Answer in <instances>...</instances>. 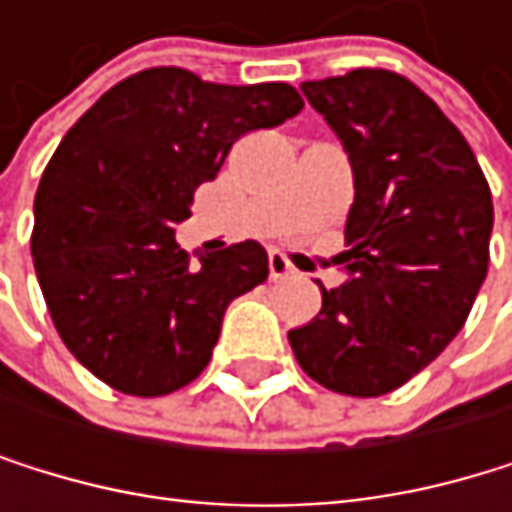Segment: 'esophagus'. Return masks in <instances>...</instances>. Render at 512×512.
Returning <instances> with one entry per match:
<instances>
[{
    "instance_id": "esophagus-1",
    "label": "esophagus",
    "mask_w": 512,
    "mask_h": 512,
    "mask_svg": "<svg viewBox=\"0 0 512 512\" xmlns=\"http://www.w3.org/2000/svg\"><path fill=\"white\" fill-rule=\"evenodd\" d=\"M267 264H270V279H285V276H291V273H294L291 261L285 258L282 251H270Z\"/></svg>"
}]
</instances>
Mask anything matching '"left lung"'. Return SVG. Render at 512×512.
<instances>
[{
	"label": "left lung",
	"mask_w": 512,
	"mask_h": 512,
	"mask_svg": "<svg viewBox=\"0 0 512 512\" xmlns=\"http://www.w3.org/2000/svg\"><path fill=\"white\" fill-rule=\"evenodd\" d=\"M301 91L344 141L356 199L334 258L347 279L319 282V316L288 341L325 390L384 396L464 328L488 273L491 190L464 134L411 79L359 67Z\"/></svg>",
	"instance_id": "8db88e82"
}]
</instances>
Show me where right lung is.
<instances>
[{
  "label": "right lung",
  "mask_w": 512,
  "mask_h": 512,
  "mask_svg": "<svg viewBox=\"0 0 512 512\" xmlns=\"http://www.w3.org/2000/svg\"><path fill=\"white\" fill-rule=\"evenodd\" d=\"M301 110L285 82L218 85L150 67L64 134L36 190L30 248L51 322L94 378L153 399L202 375L230 301L270 267L251 239L193 261L174 224L245 131Z\"/></svg>",
  "instance_id": "add662e5"
}]
</instances>
